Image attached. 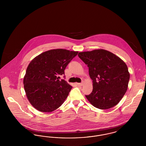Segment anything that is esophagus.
I'll return each instance as SVG.
<instances>
[{"label": "esophagus", "instance_id": "esophagus-1", "mask_svg": "<svg viewBox=\"0 0 146 146\" xmlns=\"http://www.w3.org/2000/svg\"><path fill=\"white\" fill-rule=\"evenodd\" d=\"M79 86H83V83H77L76 84Z\"/></svg>", "mask_w": 146, "mask_h": 146}]
</instances>
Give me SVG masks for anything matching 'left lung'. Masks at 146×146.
I'll use <instances>...</instances> for the list:
<instances>
[{"label": "left lung", "instance_id": "8db88e82", "mask_svg": "<svg viewBox=\"0 0 146 146\" xmlns=\"http://www.w3.org/2000/svg\"><path fill=\"white\" fill-rule=\"evenodd\" d=\"M79 57L89 67L92 91L85 96L91 104L100 110L118 104L126 92L130 73L120 57L104 49L80 52Z\"/></svg>", "mask_w": 146, "mask_h": 146}]
</instances>
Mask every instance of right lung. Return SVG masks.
<instances>
[{"label": "right lung", "mask_w": 146, "mask_h": 146, "mask_svg": "<svg viewBox=\"0 0 146 146\" xmlns=\"http://www.w3.org/2000/svg\"><path fill=\"white\" fill-rule=\"evenodd\" d=\"M78 51L52 49L35 57L28 64L23 78L26 95L32 106L42 112L59 108L72 88L64 80L58 79Z\"/></svg>", "instance_id": "right-lung-1"}]
</instances>
